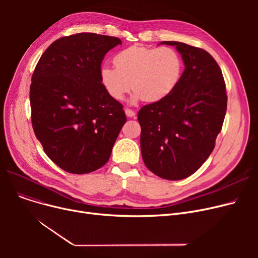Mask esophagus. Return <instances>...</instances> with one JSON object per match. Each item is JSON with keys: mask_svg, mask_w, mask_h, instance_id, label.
I'll use <instances>...</instances> for the list:
<instances>
[{"mask_svg": "<svg viewBox=\"0 0 258 258\" xmlns=\"http://www.w3.org/2000/svg\"><path fill=\"white\" fill-rule=\"evenodd\" d=\"M124 112H125V115L127 116V117H134L135 115H136V114H135V112L133 111V110H131V108H125V110H124Z\"/></svg>", "mask_w": 258, "mask_h": 258, "instance_id": "esophagus-1", "label": "esophagus"}]
</instances>
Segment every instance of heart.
Here are the masks:
<instances>
[{
    "label": "heart",
    "instance_id": "heart-1",
    "mask_svg": "<svg viewBox=\"0 0 258 258\" xmlns=\"http://www.w3.org/2000/svg\"><path fill=\"white\" fill-rule=\"evenodd\" d=\"M114 62L116 67H101L100 79L116 100L123 98L131 88L135 91L132 102L164 99L177 88L183 72L180 54L170 47L134 45L120 51Z\"/></svg>",
    "mask_w": 258,
    "mask_h": 258
}]
</instances>
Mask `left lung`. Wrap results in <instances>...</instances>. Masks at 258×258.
Returning a JSON list of instances; mask_svg holds the SVG:
<instances>
[{"label":"left lung","instance_id":"obj_1","mask_svg":"<svg viewBox=\"0 0 258 258\" xmlns=\"http://www.w3.org/2000/svg\"><path fill=\"white\" fill-rule=\"evenodd\" d=\"M174 46L185 69L167 97L146 104L138 113L144 164L162 179L183 180L212 153L227 110L226 85L220 67L201 48Z\"/></svg>","mask_w":258,"mask_h":258}]
</instances>
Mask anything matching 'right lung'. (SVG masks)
I'll use <instances>...</instances> for the list:
<instances>
[{"label":"right lung","instance_id":"obj_1","mask_svg":"<svg viewBox=\"0 0 258 258\" xmlns=\"http://www.w3.org/2000/svg\"><path fill=\"white\" fill-rule=\"evenodd\" d=\"M121 39L77 33L53 42L30 86L31 121L46 155L67 172L83 174L110 159L126 122L123 106L103 87L101 62Z\"/></svg>","mask_w":258,"mask_h":258}]
</instances>
